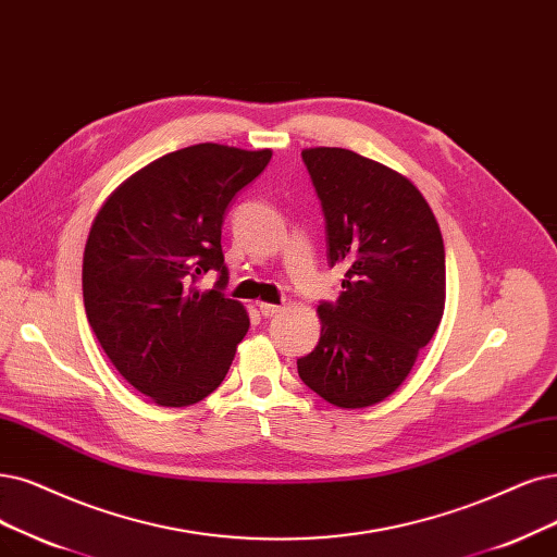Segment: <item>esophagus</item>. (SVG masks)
<instances>
[{"label": "esophagus", "mask_w": 557, "mask_h": 557, "mask_svg": "<svg viewBox=\"0 0 557 557\" xmlns=\"http://www.w3.org/2000/svg\"><path fill=\"white\" fill-rule=\"evenodd\" d=\"M282 310L280 305H273V302H259V312L268 319V317H275L277 312Z\"/></svg>", "instance_id": "34e87169"}]
</instances>
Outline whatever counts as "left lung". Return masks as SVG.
<instances>
[{
  "instance_id": "8db88e82",
  "label": "left lung",
  "mask_w": 557,
  "mask_h": 557,
  "mask_svg": "<svg viewBox=\"0 0 557 557\" xmlns=\"http://www.w3.org/2000/svg\"><path fill=\"white\" fill-rule=\"evenodd\" d=\"M323 206L337 302L319 305L321 337L298 360L302 383L339 408L381 404L406 381L445 310L441 226L410 178L337 147L302 149Z\"/></svg>"
}]
</instances>
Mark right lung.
<instances>
[{"instance_id":"1","label":"right lung","mask_w":557,"mask_h":557,"mask_svg":"<svg viewBox=\"0 0 557 557\" xmlns=\"http://www.w3.org/2000/svg\"><path fill=\"white\" fill-rule=\"evenodd\" d=\"M273 151L195 144L137 170L102 201L82 259L94 335L119 374L164 408L193 406L224 381L250 317L226 284V206ZM209 270L221 280L199 293Z\"/></svg>"}]
</instances>
